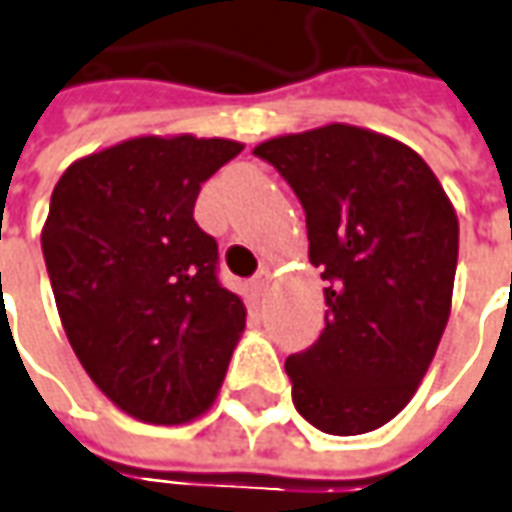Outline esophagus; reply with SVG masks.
I'll return each mask as SVG.
<instances>
[{
	"mask_svg": "<svg viewBox=\"0 0 512 512\" xmlns=\"http://www.w3.org/2000/svg\"><path fill=\"white\" fill-rule=\"evenodd\" d=\"M269 285H271V271L263 269L260 274H257L255 280H252V291H255L257 297H263V294L269 291Z\"/></svg>",
	"mask_w": 512,
	"mask_h": 512,
	"instance_id": "1",
	"label": "esophagus"
}]
</instances>
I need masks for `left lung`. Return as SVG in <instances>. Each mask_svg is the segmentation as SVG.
Listing matches in <instances>:
<instances>
[{"instance_id":"left-lung-1","label":"left lung","mask_w":512,"mask_h":512,"mask_svg":"<svg viewBox=\"0 0 512 512\" xmlns=\"http://www.w3.org/2000/svg\"><path fill=\"white\" fill-rule=\"evenodd\" d=\"M302 201L322 269L325 330L285 361L294 406L325 434H367L401 412L443 339L460 221L434 170L398 139L328 123L260 142Z\"/></svg>"}]
</instances>
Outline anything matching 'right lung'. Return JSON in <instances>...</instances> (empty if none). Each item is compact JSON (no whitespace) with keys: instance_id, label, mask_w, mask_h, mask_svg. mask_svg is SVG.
Here are the masks:
<instances>
[{"instance_id":"add662e5","label":"right lung","mask_w":512,"mask_h":512,"mask_svg":"<svg viewBox=\"0 0 512 512\" xmlns=\"http://www.w3.org/2000/svg\"><path fill=\"white\" fill-rule=\"evenodd\" d=\"M243 142L142 134L75 159L41 229L58 316L83 370L125 415L179 426L204 415L246 328L218 285L198 190Z\"/></svg>"}]
</instances>
